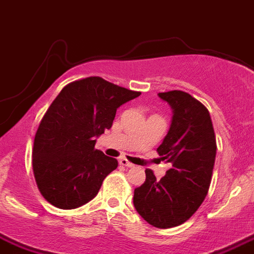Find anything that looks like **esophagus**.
<instances>
[{"mask_svg": "<svg viewBox=\"0 0 254 254\" xmlns=\"http://www.w3.org/2000/svg\"><path fill=\"white\" fill-rule=\"evenodd\" d=\"M120 165H123V167H127V168L134 167V164H131L130 162H127V160L124 159V158H123V159H120Z\"/></svg>", "mask_w": 254, "mask_h": 254, "instance_id": "1", "label": "esophagus"}]
</instances>
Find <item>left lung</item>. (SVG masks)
Listing matches in <instances>:
<instances>
[{"instance_id":"obj_1","label":"left lung","mask_w":254,"mask_h":254,"mask_svg":"<svg viewBox=\"0 0 254 254\" xmlns=\"http://www.w3.org/2000/svg\"><path fill=\"white\" fill-rule=\"evenodd\" d=\"M173 110L172 124L156 149L172 164L156 181L146 169L144 184L134 190V207L156 228L181 226L204 200L212 181L217 143L209 111L191 95L179 90L158 94Z\"/></svg>"}]
</instances>
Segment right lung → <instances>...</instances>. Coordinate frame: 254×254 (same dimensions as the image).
<instances>
[{"instance_id":"obj_1","label":"right lung","mask_w":254,"mask_h":254,"mask_svg":"<svg viewBox=\"0 0 254 254\" xmlns=\"http://www.w3.org/2000/svg\"><path fill=\"white\" fill-rule=\"evenodd\" d=\"M141 92L98 76L66 85L52 101L35 135L32 168L37 187L50 204L75 209L96 196L118 160L95 149L110 129L118 108Z\"/></svg>"}]
</instances>
